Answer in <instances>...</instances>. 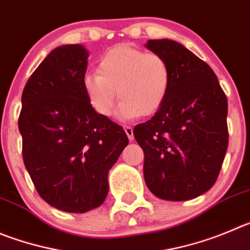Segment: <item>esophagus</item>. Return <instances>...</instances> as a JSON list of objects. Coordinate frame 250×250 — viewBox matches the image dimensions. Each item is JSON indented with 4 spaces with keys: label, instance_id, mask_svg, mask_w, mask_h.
<instances>
[{
    "label": "esophagus",
    "instance_id": "obj_1",
    "mask_svg": "<svg viewBox=\"0 0 250 250\" xmlns=\"http://www.w3.org/2000/svg\"><path fill=\"white\" fill-rule=\"evenodd\" d=\"M125 134H127L128 139H129V141L132 142L133 139H134V134H133V128L132 127H128V125H125Z\"/></svg>",
    "mask_w": 250,
    "mask_h": 250
}]
</instances>
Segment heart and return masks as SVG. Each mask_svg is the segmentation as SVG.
<instances>
[{
    "label": "heart",
    "instance_id": "obj_1",
    "mask_svg": "<svg viewBox=\"0 0 250 250\" xmlns=\"http://www.w3.org/2000/svg\"><path fill=\"white\" fill-rule=\"evenodd\" d=\"M170 83L171 71L162 55L125 44L107 51L100 60L97 74L87 72L83 78L91 107L104 117L113 112L118 91L122 101L117 118L121 121L155 113L167 99Z\"/></svg>",
    "mask_w": 250,
    "mask_h": 250
}]
</instances>
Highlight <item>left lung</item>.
<instances>
[{
	"label": "left lung",
	"mask_w": 250,
	"mask_h": 250,
	"mask_svg": "<svg viewBox=\"0 0 250 250\" xmlns=\"http://www.w3.org/2000/svg\"><path fill=\"white\" fill-rule=\"evenodd\" d=\"M164 58L171 83L151 120L134 128L144 151V180L167 201H186L216 183L228 146L227 97L213 70L171 39L148 41Z\"/></svg>",
	"instance_id": "1"
}]
</instances>
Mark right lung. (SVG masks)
<instances>
[{"mask_svg": "<svg viewBox=\"0 0 250 250\" xmlns=\"http://www.w3.org/2000/svg\"><path fill=\"white\" fill-rule=\"evenodd\" d=\"M88 51L81 44L51 50L25 83L18 128L23 162L50 206L83 213L101 206L108 171L128 138L91 107L83 87Z\"/></svg>", "mask_w": 250, "mask_h": 250, "instance_id": "add662e5", "label": "right lung"}]
</instances>
